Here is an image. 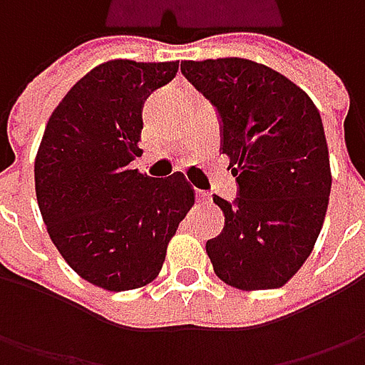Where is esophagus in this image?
Instances as JSON below:
<instances>
[{"label":"esophagus","instance_id":"esophagus-1","mask_svg":"<svg viewBox=\"0 0 365 365\" xmlns=\"http://www.w3.org/2000/svg\"><path fill=\"white\" fill-rule=\"evenodd\" d=\"M195 197H197V203H209V195L203 192V190H197Z\"/></svg>","mask_w":365,"mask_h":365}]
</instances>
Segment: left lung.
I'll use <instances>...</instances> for the list:
<instances>
[{
	"instance_id": "1",
	"label": "left lung",
	"mask_w": 365,
	"mask_h": 365,
	"mask_svg": "<svg viewBox=\"0 0 365 365\" xmlns=\"http://www.w3.org/2000/svg\"><path fill=\"white\" fill-rule=\"evenodd\" d=\"M180 73L215 107L237 197L213 203L223 232L205 250L230 287L270 290L299 272L323 227L331 170L323 121L307 93L245 58L185 61Z\"/></svg>"
}]
</instances>
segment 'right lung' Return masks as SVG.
<instances>
[{"label":"right lung","mask_w":365,"mask_h":365,"mask_svg":"<svg viewBox=\"0 0 365 365\" xmlns=\"http://www.w3.org/2000/svg\"><path fill=\"white\" fill-rule=\"evenodd\" d=\"M176 71L178 63L99 64L46 123L34 164L38 207L61 256L95 287L121 292L152 282L195 203L180 173L152 178L130 168L142 154L144 101Z\"/></svg>","instance_id":"right-lung-1"}]
</instances>
